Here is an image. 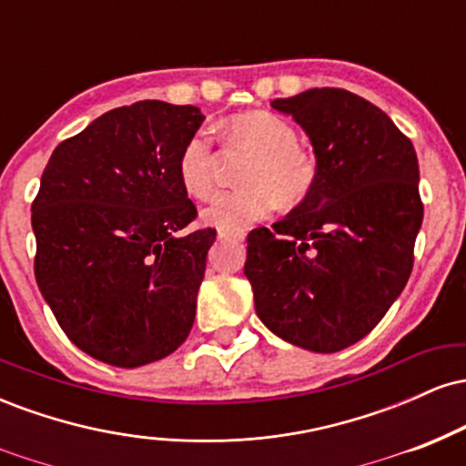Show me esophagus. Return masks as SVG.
Instances as JSON below:
<instances>
[{"label":"esophagus","mask_w":466,"mask_h":466,"mask_svg":"<svg viewBox=\"0 0 466 466\" xmlns=\"http://www.w3.org/2000/svg\"><path fill=\"white\" fill-rule=\"evenodd\" d=\"M243 234H228V232H218V240H240Z\"/></svg>","instance_id":"esophagus-1"}]
</instances>
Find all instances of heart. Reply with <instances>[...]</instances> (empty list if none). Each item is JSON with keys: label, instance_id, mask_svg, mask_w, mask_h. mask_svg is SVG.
<instances>
[{"label": "heart", "instance_id": "b5f03b06", "mask_svg": "<svg viewBox=\"0 0 466 466\" xmlns=\"http://www.w3.org/2000/svg\"><path fill=\"white\" fill-rule=\"evenodd\" d=\"M229 148L251 153L240 184L245 188L217 192L201 210V218L218 232L238 234L251 223L269 217L276 203L293 208L309 199L318 184L319 166L311 151L298 144L296 127L271 111H248L223 122ZM217 153L208 131H197L179 153L177 175L190 197L212 190Z\"/></svg>", "mask_w": 466, "mask_h": 466}]
</instances>
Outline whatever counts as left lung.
Here are the masks:
<instances>
[{"mask_svg": "<svg viewBox=\"0 0 466 466\" xmlns=\"http://www.w3.org/2000/svg\"><path fill=\"white\" fill-rule=\"evenodd\" d=\"M271 106L307 133L319 175L282 221L249 232L256 313L289 344L344 350L381 322L411 274L419 159L379 106L346 89H307Z\"/></svg>", "mask_w": 466, "mask_h": 466, "instance_id": "8db88e82", "label": "left lung"}]
</instances>
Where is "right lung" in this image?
I'll return each mask as SVG.
<instances>
[{"instance_id":"obj_1","label":"right lung","mask_w":466,"mask_h":466,"mask_svg":"<svg viewBox=\"0 0 466 466\" xmlns=\"http://www.w3.org/2000/svg\"><path fill=\"white\" fill-rule=\"evenodd\" d=\"M192 105L140 100L96 117L52 153L32 201L35 276L80 350L117 368L164 360L188 337L212 228L177 175L201 127Z\"/></svg>"}]
</instances>
